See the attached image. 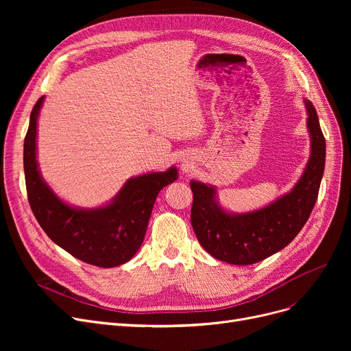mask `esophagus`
Masks as SVG:
<instances>
[{
  "instance_id": "esophagus-1",
  "label": "esophagus",
  "mask_w": 351,
  "mask_h": 351,
  "mask_svg": "<svg viewBox=\"0 0 351 351\" xmlns=\"http://www.w3.org/2000/svg\"><path fill=\"white\" fill-rule=\"evenodd\" d=\"M180 165H182L183 169H189L192 166V162L189 159H180Z\"/></svg>"
}]
</instances>
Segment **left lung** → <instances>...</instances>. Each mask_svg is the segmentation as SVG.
Segmentation results:
<instances>
[{
	"label": "left lung",
	"mask_w": 351,
	"mask_h": 351,
	"mask_svg": "<svg viewBox=\"0 0 351 351\" xmlns=\"http://www.w3.org/2000/svg\"><path fill=\"white\" fill-rule=\"evenodd\" d=\"M304 105L310 156L300 179L287 193L261 209L234 213L220 205L216 186L191 180V222L199 243L215 259L237 266L262 262L286 247L307 222L324 172L326 141L315 106L308 99Z\"/></svg>",
	"instance_id": "8db88e82"
}]
</instances>
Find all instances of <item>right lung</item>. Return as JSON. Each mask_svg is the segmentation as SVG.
I'll list each match as a JSON object with an SVG mask.
<instances>
[{"instance_id":"right-lung-1","label":"right lung","mask_w":351,"mask_h":351,"mask_svg":"<svg viewBox=\"0 0 351 351\" xmlns=\"http://www.w3.org/2000/svg\"><path fill=\"white\" fill-rule=\"evenodd\" d=\"M45 97L32 108L24 141V172L34 216L51 241L77 259L98 267H117L139 250L160 189L178 179V169L149 172L125 182L98 208L68 205L44 180L36 160V126Z\"/></svg>"}]
</instances>
